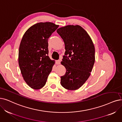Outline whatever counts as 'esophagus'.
<instances>
[{"mask_svg": "<svg viewBox=\"0 0 122 122\" xmlns=\"http://www.w3.org/2000/svg\"><path fill=\"white\" fill-rule=\"evenodd\" d=\"M61 64V60H57L56 61V64L60 65Z\"/></svg>", "mask_w": 122, "mask_h": 122, "instance_id": "34e87169", "label": "esophagus"}]
</instances>
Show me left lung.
<instances>
[{
    "mask_svg": "<svg viewBox=\"0 0 122 122\" xmlns=\"http://www.w3.org/2000/svg\"><path fill=\"white\" fill-rule=\"evenodd\" d=\"M64 40L65 55L61 64L66 69L61 77L66 89L76 90L83 85L91 75L95 61V48L89 34L79 25H69L57 30Z\"/></svg>",
    "mask_w": 122,
    "mask_h": 122,
    "instance_id": "obj_1",
    "label": "left lung"
}]
</instances>
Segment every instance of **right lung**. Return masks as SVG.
<instances>
[{
  "label": "right lung",
  "instance_id": "add662e5",
  "mask_svg": "<svg viewBox=\"0 0 122 122\" xmlns=\"http://www.w3.org/2000/svg\"><path fill=\"white\" fill-rule=\"evenodd\" d=\"M59 26L51 22H39L24 33L19 46L18 64L23 79L31 88L45 86L55 65L48 56V39Z\"/></svg>",
  "mask_w": 122,
  "mask_h": 122
}]
</instances>
